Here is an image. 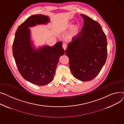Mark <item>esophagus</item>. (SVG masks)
I'll return each instance as SVG.
<instances>
[{
  "label": "esophagus",
  "instance_id": "34e87169",
  "mask_svg": "<svg viewBox=\"0 0 124 124\" xmlns=\"http://www.w3.org/2000/svg\"><path fill=\"white\" fill-rule=\"evenodd\" d=\"M62 47H63V48L64 49V50L66 49V48H67V46L66 44H65V43H62Z\"/></svg>",
  "mask_w": 124,
  "mask_h": 124
}]
</instances>
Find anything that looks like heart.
<instances>
[{
    "label": "heart",
    "mask_w": 124,
    "mask_h": 124,
    "mask_svg": "<svg viewBox=\"0 0 124 124\" xmlns=\"http://www.w3.org/2000/svg\"><path fill=\"white\" fill-rule=\"evenodd\" d=\"M71 26V23H67L63 27L62 31H65L68 30ZM78 30H79V26L78 24H75V25H74L73 26H72L70 29L68 34L67 35V39H71L72 38H73L75 36H76L78 34Z\"/></svg>",
    "instance_id": "b5f03b06"
}]
</instances>
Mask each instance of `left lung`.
<instances>
[{
  "instance_id": "left-lung-1",
  "label": "left lung",
  "mask_w": 124,
  "mask_h": 124,
  "mask_svg": "<svg viewBox=\"0 0 124 124\" xmlns=\"http://www.w3.org/2000/svg\"><path fill=\"white\" fill-rule=\"evenodd\" d=\"M84 25L81 33L72 39L65 50L74 77L81 81L96 78L107 57V40L100 24L84 14Z\"/></svg>"
}]
</instances>
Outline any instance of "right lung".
I'll return each instance as SVG.
<instances>
[{
	"mask_svg": "<svg viewBox=\"0 0 124 124\" xmlns=\"http://www.w3.org/2000/svg\"><path fill=\"white\" fill-rule=\"evenodd\" d=\"M48 16L35 14L20 24L16 32L12 53L19 73L25 80L38 85H45L52 82L61 56L64 54L62 42L53 46H45L34 49L30 39L29 27L45 24Z\"/></svg>",
	"mask_w": 124,
	"mask_h": 124,
	"instance_id": "obj_1",
	"label": "right lung"
}]
</instances>
